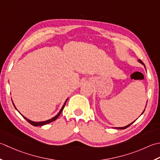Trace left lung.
<instances>
[{"instance_id":"left-lung-1","label":"left lung","mask_w":160,"mask_h":160,"mask_svg":"<svg viewBox=\"0 0 160 160\" xmlns=\"http://www.w3.org/2000/svg\"><path fill=\"white\" fill-rule=\"evenodd\" d=\"M138 61L139 62H140V63H141L142 64H143V65H144V67H145V65H144V63H143V62L141 61V60H140V59H139L138 60ZM142 112V113H143ZM133 122H132L131 123H130V124H128V126H125V127H121V128H118V129H125V128H128V127H129L130 125H131L132 124V123H133Z\"/></svg>"}]
</instances>
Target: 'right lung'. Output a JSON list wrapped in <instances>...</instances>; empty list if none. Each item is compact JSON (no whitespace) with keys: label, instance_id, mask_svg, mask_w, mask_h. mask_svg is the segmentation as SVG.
<instances>
[{"label":"right lung","instance_id":"add662e5","mask_svg":"<svg viewBox=\"0 0 160 160\" xmlns=\"http://www.w3.org/2000/svg\"><path fill=\"white\" fill-rule=\"evenodd\" d=\"M67 100H68V99H67ZM67 100L66 101V102H65L64 105L63 106V107H62V108L61 109V110L59 111V112H58L56 116L54 117L53 118H52V119H49V120H47V121H45V122H32V121H31V120L27 119V118H26V117H25L23 115H22V117H23V118H24V119H25L26 120H27V121H28L29 123H30V124H32V126H43V125H45V124H48V123H49L55 121V120H56V119L58 118V116H59V115H61V112L63 111V108H64L65 105H66V102H67ZM13 104H14V103H13ZM14 106L15 107L14 104ZM15 108H16V107H15Z\"/></svg>","mask_w":160,"mask_h":160}]
</instances>
